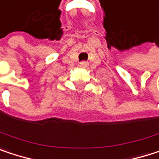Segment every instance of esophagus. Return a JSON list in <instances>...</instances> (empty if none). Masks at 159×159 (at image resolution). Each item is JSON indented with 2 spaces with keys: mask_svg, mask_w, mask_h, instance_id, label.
<instances>
[{
  "mask_svg": "<svg viewBox=\"0 0 159 159\" xmlns=\"http://www.w3.org/2000/svg\"><path fill=\"white\" fill-rule=\"evenodd\" d=\"M79 66L82 67V68H86L88 66V62L85 61H81L79 63Z\"/></svg>",
  "mask_w": 159,
  "mask_h": 159,
  "instance_id": "esophagus-1",
  "label": "esophagus"
}]
</instances>
